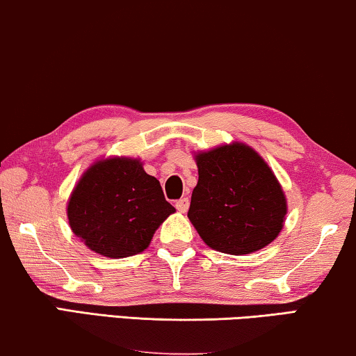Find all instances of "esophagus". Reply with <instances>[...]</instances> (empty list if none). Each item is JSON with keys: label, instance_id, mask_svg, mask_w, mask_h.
Wrapping results in <instances>:
<instances>
[{"label": "esophagus", "instance_id": "obj_1", "mask_svg": "<svg viewBox=\"0 0 356 356\" xmlns=\"http://www.w3.org/2000/svg\"><path fill=\"white\" fill-rule=\"evenodd\" d=\"M175 207H177L178 212L184 213L186 210L189 209V199L188 197H181L179 200H177V204H175Z\"/></svg>", "mask_w": 356, "mask_h": 356}]
</instances>
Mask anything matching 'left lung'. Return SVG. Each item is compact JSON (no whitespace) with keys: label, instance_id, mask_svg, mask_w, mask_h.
I'll list each match as a JSON object with an SVG mask.
<instances>
[{"label":"left lung","instance_id":"8db88e82","mask_svg":"<svg viewBox=\"0 0 356 356\" xmlns=\"http://www.w3.org/2000/svg\"><path fill=\"white\" fill-rule=\"evenodd\" d=\"M199 181L188 216L212 249L244 255L264 249L282 229L284 193L264 159L236 143L195 156Z\"/></svg>","mask_w":356,"mask_h":356}]
</instances>
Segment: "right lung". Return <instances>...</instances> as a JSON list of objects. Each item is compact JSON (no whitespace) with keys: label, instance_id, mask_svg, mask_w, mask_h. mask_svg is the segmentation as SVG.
Instances as JSON below:
<instances>
[{"label":"right lung","instance_id":"obj_1","mask_svg":"<svg viewBox=\"0 0 356 356\" xmlns=\"http://www.w3.org/2000/svg\"><path fill=\"white\" fill-rule=\"evenodd\" d=\"M173 212L159 179L136 159L120 157L95 163L67 207L72 231L91 250L111 259L140 254Z\"/></svg>","mask_w":356,"mask_h":356}]
</instances>
